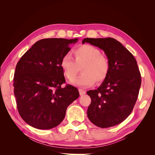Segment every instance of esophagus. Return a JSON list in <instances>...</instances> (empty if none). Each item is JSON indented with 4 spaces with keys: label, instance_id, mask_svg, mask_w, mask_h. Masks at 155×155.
<instances>
[{
    "label": "esophagus",
    "instance_id": "1",
    "mask_svg": "<svg viewBox=\"0 0 155 155\" xmlns=\"http://www.w3.org/2000/svg\"><path fill=\"white\" fill-rule=\"evenodd\" d=\"M79 94H80V96H83L86 94V91L83 90V89H81V88L79 89Z\"/></svg>",
    "mask_w": 155,
    "mask_h": 155
}]
</instances>
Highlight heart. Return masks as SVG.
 Masks as SVG:
<instances>
[{"mask_svg": "<svg viewBox=\"0 0 155 155\" xmlns=\"http://www.w3.org/2000/svg\"><path fill=\"white\" fill-rule=\"evenodd\" d=\"M74 61L69 55H64L60 61V67L64 76L72 81L76 77L79 67L82 65V74L73 81L74 85L87 87L96 82L104 81L109 75L110 63L101 51L90 45H83L73 51Z\"/></svg>", "mask_w": 155, "mask_h": 155, "instance_id": "heart-1", "label": "heart"}]
</instances>
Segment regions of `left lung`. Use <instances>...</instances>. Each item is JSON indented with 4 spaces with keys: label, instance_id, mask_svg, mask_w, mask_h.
I'll list each match as a JSON object with an SVG mask.
<instances>
[{
    "label": "left lung",
    "instance_id": "1",
    "mask_svg": "<svg viewBox=\"0 0 155 155\" xmlns=\"http://www.w3.org/2000/svg\"><path fill=\"white\" fill-rule=\"evenodd\" d=\"M85 43L104 50L110 63L109 75L101 85L87 92L91 98L88 118L99 127L116 125L130 115L138 98L142 79L137 62L115 39L85 38Z\"/></svg>",
    "mask_w": 155,
    "mask_h": 155
}]
</instances>
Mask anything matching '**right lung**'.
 <instances>
[{
	"label": "right lung",
	"mask_w": 155,
	"mask_h": 155,
	"mask_svg": "<svg viewBox=\"0 0 155 155\" xmlns=\"http://www.w3.org/2000/svg\"><path fill=\"white\" fill-rule=\"evenodd\" d=\"M78 39L37 41L16 65L14 94L22 120L33 127L50 129L63 120L68 106L79 97L78 88L65 83L61 59Z\"/></svg>",
	"instance_id": "1"
}]
</instances>
